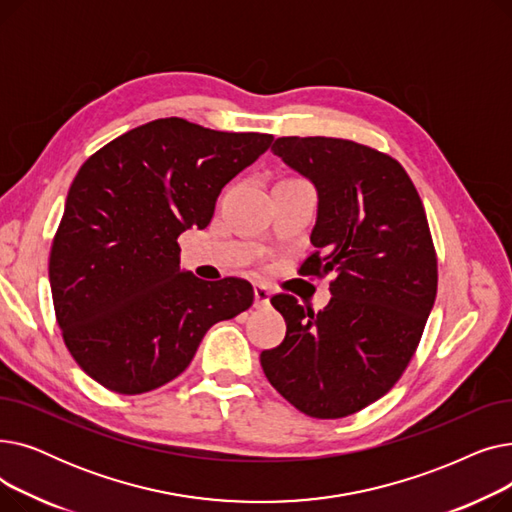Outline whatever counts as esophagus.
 I'll return each instance as SVG.
<instances>
[{
    "label": "esophagus",
    "mask_w": 512,
    "mask_h": 512,
    "mask_svg": "<svg viewBox=\"0 0 512 512\" xmlns=\"http://www.w3.org/2000/svg\"><path fill=\"white\" fill-rule=\"evenodd\" d=\"M270 297H272L270 288H267L265 284H255V307L257 309L270 307Z\"/></svg>",
    "instance_id": "esophagus-1"
}]
</instances>
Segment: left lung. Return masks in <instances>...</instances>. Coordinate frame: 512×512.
<instances>
[{
  "instance_id": "8db88e82",
  "label": "left lung",
  "mask_w": 512,
  "mask_h": 512,
  "mask_svg": "<svg viewBox=\"0 0 512 512\" xmlns=\"http://www.w3.org/2000/svg\"><path fill=\"white\" fill-rule=\"evenodd\" d=\"M272 151L319 195L315 251L301 270L334 278L332 299L317 313L274 294L286 338L261 353V367L301 413L348 417L390 392L417 351L438 292L432 232L392 155L330 137H280Z\"/></svg>"
}]
</instances>
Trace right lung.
<instances>
[{"mask_svg":"<svg viewBox=\"0 0 512 512\" xmlns=\"http://www.w3.org/2000/svg\"><path fill=\"white\" fill-rule=\"evenodd\" d=\"M274 137L161 118L80 166L51 242L53 309L72 359L118 394L172 382L205 332L253 305L247 280L180 272L178 236L207 228L222 188Z\"/></svg>","mask_w":512,"mask_h":512,"instance_id":"add662e5","label":"right lung"}]
</instances>
